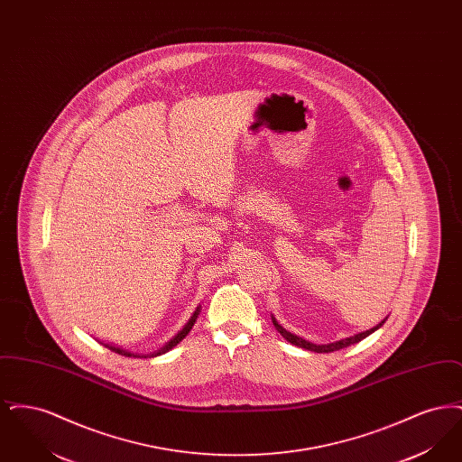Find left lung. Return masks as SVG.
<instances>
[{
    "label": "left lung",
    "mask_w": 462,
    "mask_h": 462,
    "mask_svg": "<svg viewBox=\"0 0 462 462\" xmlns=\"http://www.w3.org/2000/svg\"><path fill=\"white\" fill-rule=\"evenodd\" d=\"M386 320H388V317H386L384 320H381L377 326L371 328V329L364 330V332H358V334H353L350 337H343V339H339V341L328 343V345H313V343H310L307 339H303V337H300V336H296V334H292V332H289V330L284 329V328L277 322V319L272 315V322H273L275 329L279 330V332L286 337L287 341H289L291 345H294V346H300V348H305V350H310V352L315 353L337 352V350H341V348H346V346H350L353 343H358V341L365 339L367 336H371L374 330L379 329Z\"/></svg>",
    "instance_id": "8db88e82"
}]
</instances>
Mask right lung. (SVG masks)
<instances>
[{"instance_id":"1","label":"right lung","mask_w":462,"mask_h":462,"mask_svg":"<svg viewBox=\"0 0 462 462\" xmlns=\"http://www.w3.org/2000/svg\"><path fill=\"white\" fill-rule=\"evenodd\" d=\"M199 313H200V307L196 308V311L192 313V317L189 319V322L183 326V329L180 330L178 334H176L175 337H171L162 348H159L157 352L152 353L151 356H159V355H162V353L170 352L171 348H175L176 345L190 332V329L194 328V324H196V320H198ZM104 346H107L109 350H112L114 353H119V355H125V356H138V355H134V353L128 352V350H123V348H117V346H112V345H107V343H102ZM145 356V355H143ZM149 356V355H147Z\"/></svg>"}]
</instances>
